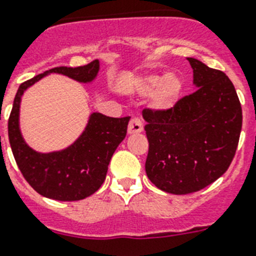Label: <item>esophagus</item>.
Returning <instances> with one entry per match:
<instances>
[{
    "label": "esophagus",
    "instance_id": "1",
    "mask_svg": "<svg viewBox=\"0 0 256 256\" xmlns=\"http://www.w3.org/2000/svg\"><path fill=\"white\" fill-rule=\"evenodd\" d=\"M143 132V124H142L140 120L138 118H132L130 124H128V132L130 135L132 134H139V132Z\"/></svg>",
    "mask_w": 256,
    "mask_h": 256
}]
</instances>
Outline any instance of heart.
Masks as SVG:
<instances>
[{
    "mask_svg": "<svg viewBox=\"0 0 256 256\" xmlns=\"http://www.w3.org/2000/svg\"><path fill=\"white\" fill-rule=\"evenodd\" d=\"M134 88L136 95H151L148 105L152 110L166 112L173 108L181 98L184 80L176 72H168L165 75L148 74L136 79Z\"/></svg>",
    "mask_w": 256,
    "mask_h": 256,
    "instance_id": "heart-1",
    "label": "heart"
}]
</instances>
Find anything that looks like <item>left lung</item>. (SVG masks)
<instances>
[{
	"label": "left lung",
	"mask_w": 256,
	"mask_h": 256,
	"mask_svg": "<svg viewBox=\"0 0 256 256\" xmlns=\"http://www.w3.org/2000/svg\"><path fill=\"white\" fill-rule=\"evenodd\" d=\"M195 92L166 112L143 110L150 150L146 173L160 190L195 192L228 170L242 128V108L233 83L220 70L188 58Z\"/></svg>",
	"instance_id": "1"
}]
</instances>
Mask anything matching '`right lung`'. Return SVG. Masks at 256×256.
I'll return each instance as SVG.
<instances>
[{"instance_id":"1","label":"right lung","mask_w":256,"mask_h":256,"mask_svg":"<svg viewBox=\"0 0 256 256\" xmlns=\"http://www.w3.org/2000/svg\"><path fill=\"white\" fill-rule=\"evenodd\" d=\"M100 70L98 60L79 68H50L19 86L8 118V140L19 170L38 194L61 202L80 200L100 188L110 158L126 136L130 117L113 118L95 112L84 130L68 147L53 152H38L26 143L19 113L22 96L31 86L50 74H61L79 83H91Z\"/></svg>"}]
</instances>
